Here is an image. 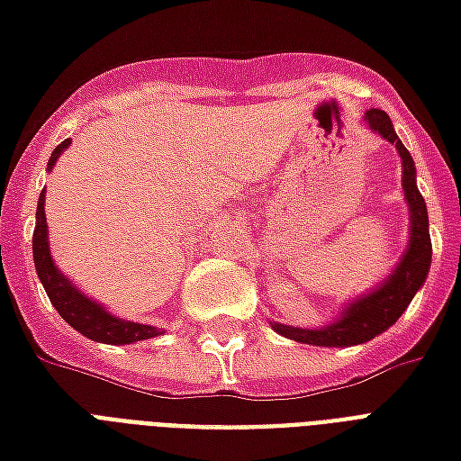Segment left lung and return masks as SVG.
Listing matches in <instances>:
<instances>
[{
	"label": "left lung",
	"mask_w": 461,
	"mask_h": 461,
	"mask_svg": "<svg viewBox=\"0 0 461 461\" xmlns=\"http://www.w3.org/2000/svg\"><path fill=\"white\" fill-rule=\"evenodd\" d=\"M366 122L376 134L395 144L403 158V190L408 207H411V244H408L403 261L388 276V281L378 291L369 293L366 298L352 303L332 325L320 327V330H300V327L278 325V322L271 325L278 335L295 339V342L317 344V347H352V344L369 342L381 332H386L388 327L403 315V310L411 305L412 295L418 293L430 271L432 244L430 230H428V207L415 185V163L408 149L401 144V139L395 136L386 112L369 109Z\"/></svg>",
	"instance_id": "8db88e82"
}]
</instances>
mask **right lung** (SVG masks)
I'll use <instances>...</instances> for the list:
<instances>
[{
  "mask_svg": "<svg viewBox=\"0 0 461 461\" xmlns=\"http://www.w3.org/2000/svg\"><path fill=\"white\" fill-rule=\"evenodd\" d=\"M68 144H70V139L60 141L53 149L49 168L56 166L58 156L63 153V149H68ZM43 200H46V195L41 193L39 207H36V230H33V264H36V274H39L43 288L49 293L53 308L58 310V315L63 317L68 325L75 327L80 335L90 337L95 342L131 344L139 342V339L163 335L161 330H156L151 325H136V322H129V320H119V317L109 315L107 310L97 305L87 295H83L73 283L68 281L66 276L58 271L53 258H50L49 224H46Z\"/></svg>",
  "mask_w": 461,
  "mask_h": 461,
  "instance_id": "1",
  "label": "right lung"
}]
</instances>
